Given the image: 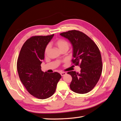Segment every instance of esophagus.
Masks as SVG:
<instances>
[{
  "instance_id": "esophagus-1",
  "label": "esophagus",
  "mask_w": 121,
  "mask_h": 121,
  "mask_svg": "<svg viewBox=\"0 0 121 121\" xmlns=\"http://www.w3.org/2000/svg\"><path fill=\"white\" fill-rule=\"evenodd\" d=\"M67 74V73H65V72H61L60 73V75H61V76H65V75Z\"/></svg>"
}]
</instances>
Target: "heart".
<instances>
[{"instance_id": "b5f03b06", "label": "heart", "mask_w": 121, "mask_h": 121, "mask_svg": "<svg viewBox=\"0 0 121 121\" xmlns=\"http://www.w3.org/2000/svg\"><path fill=\"white\" fill-rule=\"evenodd\" d=\"M55 44H56L58 46V48H59V49L61 51H63L64 50H68L69 47V43L67 41V40L63 39H59L56 40V42H55ZM49 49H50V45L47 44L44 49L45 55L47 54L49 50Z\"/></svg>"}]
</instances>
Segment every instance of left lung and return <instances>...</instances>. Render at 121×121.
Wrapping results in <instances>:
<instances>
[{
	"label": "left lung",
	"mask_w": 121,
	"mask_h": 121,
	"mask_svg": "<svg viewBox=\"0 0 121 121\" xmlns=\"http://www.w3.org/2000/svg\"><path fill=\"white\" fill-rule=\"evenodd\" d=\"M68 39L73 47L72 64L81 68L80 72H68L71 75V89L79 94L89 92L99 80L102 70L100 50L93 40L84 33L71 30L60 34Z\"/></svg>",
	"instance_id": "obj_1"
}]
</instances>
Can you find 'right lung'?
<instances>
[{
	"mask_svg": "<svg viewBox=\"0 0 121 121\" xmlns=\"http://www.w3.org/2000/svg\"><path fill=\"white\" fill-rule=\"evenodd\" d=\"M54 34L34 36L26 40L20 50L17 70L21 81L32 96L41 99L52 96L61 76L57 72L41 70L44 49Z\"/></svg>",
	"mask_w": 121,
	"mask_h": 121,
	"instance_id": "1",
	"label": "right lung"
}]
</instances>
